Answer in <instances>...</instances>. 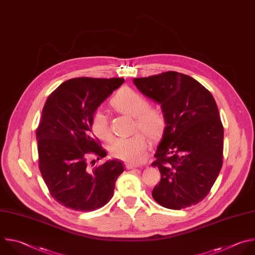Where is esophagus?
Segmentation results:
<instances>
[{"label":"esophagus","mask_w":255,"mask_h":255,"mask_svg":"<svg viewBox=\"0 0 255 255\" xmlns=\"http://www.w3.org/2000/svg\"><path fill=\"white\" fill-rule=\"evenodd\" d=\"M125 167H126L127 169H134V168L139 167V165H138V164H134V163H129V162H127V163H125Z\"/></svg>","instance_id":"1"}]
</instances>
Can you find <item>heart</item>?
Wrapping results in <instances>:
<instances>
[{
  "label": "heart",
  "mask_w": 255,
  "mask_h": 255,
  "mask_svg": "<svg viewBox=\"0 0 255 255\" xmlns=\"http://www.w3.org/2000/svg\"><path fill=\"white\" fill-rule=\"evenodd\" d=\"M111 106L122 114L134 117L135 130L141 129L153 139L160 137L165 129L166 119L163 111L159 107L149 106L148 100L131 88L120 89L112 98ZM91 129L100 140L107 141L112 136L108 118L101 110L93 113ZM147 147L148 138L145 134L137 132L127 138L115 139L109 145V153L116 159L137 163L144 158Z\"/></svg>",
  "instance_id": "1"
}]
</instances>
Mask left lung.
Listing matches in <instances>:
<instances>
[{
    "label": "left lung",
    "mask_w": 255,
    "mask_h": 255,
    "mask_svg": "<svg viewBox=\"0 0 255 255\" xmlns=\"http://www.w3.org/2000/svg\"><path fill=\"white\" fill-rule=\"evenodd\" d=\"M133 83L161 105L166 119L152 163L161 174L152 197L174 210L197 204L222 167L224 131L212 94L192 77L174 71L134 78Z\"/></svg>",
    "instance_id": "obj_1"
}]
</instances>
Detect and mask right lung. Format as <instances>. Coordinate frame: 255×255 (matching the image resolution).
Returning a JSON list of instances; mask_svg holds the SVG:
<instances>
[{
  "mask_svg": "<svg viewBox=\"0 0 255 255\" xmlns=\"http://www.w3.org/2000/svg\"><path fill=\"white\" fill-rule=\"evenodd\" d=\"M123 83V78L70 79L44 105L36 131L39 168L52 197L67 208L93 211L113 196L122 162L107 160L91 169L87 160L91 154L107 155L92 134L91 118Z\"/></svg>",
  "mask_w": 255,
  "mask_h": 255,
  "instance_id": "1",
  "label": "right lung"
}]
</instances>
